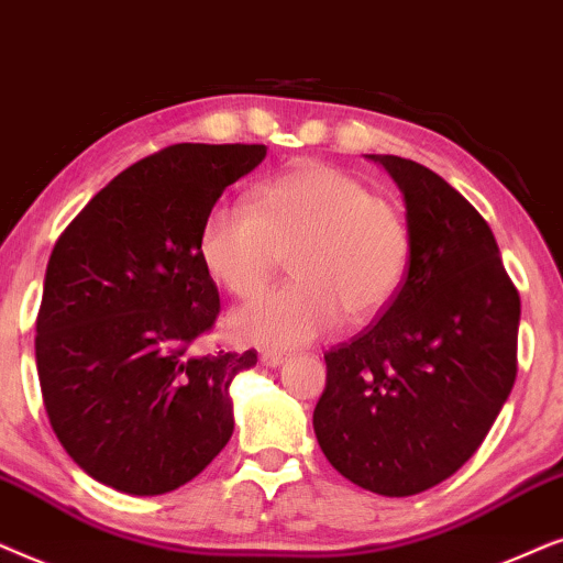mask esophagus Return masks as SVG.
<instances>
[{
  "label": "esophagus",
  "instance_id": "1",
  "mask_svg": "<svg viewBox=\"0 0 563 563\" xmlns=\"http://www.w3.org/2000/svg\"><path fill=\"white\" fill-rule=\"evenodd\" d=\"M286 360H288V355H286V352H280V350H265V352H262V363L269 365V368H277V365H283Z\"/></svg>",
  "mask_w": 563,
  "mask_h": 563
}]
</instances>
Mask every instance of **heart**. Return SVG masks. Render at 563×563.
<instances>
[{
	"label": "heart",
	"instance_id": "1",
	"mask_svg": "<svg viewBox=\"0 0 563 563\" xmlns=\"http://www.w3.org/2000/svg\"><path fill=\"white\" fill-rule=\"evenodd\" d=\"M294 250V283L234 317L246 340L303 344L344 313L368 319L401 288L411 260L404 211L347 172L309 164L269 179L254 203L221 200L200 229V257L236 298H252Z\"/></svg>",
	"mask_w": 563,
	"mask_h": 563
}]
</instances>
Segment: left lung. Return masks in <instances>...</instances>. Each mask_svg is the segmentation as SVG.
<instances>
[{"mask_svg": "<svg viewBox=\"0 0 563 563\" xmlns=\"http://www.w3.org/2000/svg\"><path fill=\"white\" fill-rule=\"evenodd\" d=\"M407 203L411 260L384 317L324 355L313 432L352 484L411 497L484 443L517 376L520 294L489 223L422 164L368 154Z\"/></svg>", "mask_w": 563, "mask_h": 563, "instance_id": "obj_1", "label": "left lung"}]
</instances>
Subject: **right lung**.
<instances>
[{
	"label": "right lung",
	"instance_id": "right-lung-1",
	"mask_svg": "<svg viewBox=\"0 0 563 563\" xmlns=\"http://www.w3.org/2000/svg\"><path fill=\"white\" fill-rule=\"evenodd\" d=\"M262 144H175L110 179L51 252L35 319L43 407L97 482L154 497L234 432L229 386L257 352L195 355L221 311L200 229Z\"/></svg>",
	"mask_w": 563,
	"mask_h": 563
}]
</instances>
